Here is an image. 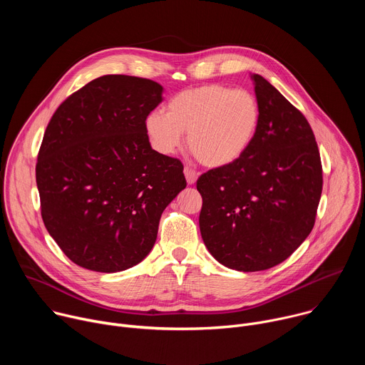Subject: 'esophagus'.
<instances>
[{"instance_id": "34e87169", "label": "esophagus", "mask_w": 365, "mask_h": 365, "mask_svg": "<svg viewBox=\"0 0 365 365\" xmlns=\"http://www.w3.org/2000/svg\"><path fill=\"white\" fill-rule=\"evenodd\" d=\"M183 173H185V178H186V182H187V185H193L195 182H196V179H197V173L193 170V169H190V168H185L183 169Z\"/></svg>"}]
</instances>
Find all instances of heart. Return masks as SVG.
Instances as JSON below:
<instances>
[{"instance_id":"b5f03b06","label":"heart","mask_w":365,"mask_h":365,"mask_svg":"<svg viewBox=\"0 0 365 365\" xmlns=\"http://www.w3.org/2000/svg\"><path fill=\"white\" fill-rule=\"evenodd\" d=\"M258 101L247 89L210 83L176 93L166 114L153 111L144 127L151 145L173 154L187 133V145L196 159L210 168L228 166L247 153L259 127Z\"/></svg>"}]
</instances>
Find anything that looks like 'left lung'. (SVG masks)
Returning a JSON list of instances; mask_svg holds the SVG:
<instances>
[{
  "mask_svg": "<svg viewBox=\"0 0 365 365\" xmlns=\"http://www.w3.org/2000/svg\"><path fill=\"white\" fill-rule=\"evenodd\" d=\"M258 133L237 162L207 170L199 228L215 259L238 272L272 269L306 240L322 193V165L304 115L263 76L252 75Z\"/></svg>",
  "mask_w": 365,
  "mask_h": 365,
  "instance_id": "8db88e82",
  "label": "left lung"
}]
</instances>
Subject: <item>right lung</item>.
Instances as JSON below:
<instances>
[{
  "mask_svg": "<svg viewBox=\"0 0 365 365\" xmlns=\"http://www.w3.org/2000/svg\"><path fill=\"white\" fill-rule=\"evenodd\" d=\"M162 93L150 79L101 76L68 96L44 131L36 165L41 218L83 269L138 264L166 206L186 187L180 160L153 150L145 133Z\"/></svg>",
  "mask_w": 365,
  "mask_h": 365,
  "instance_id": "obj_1",
  "label": "right lung"
}]
</instances>
